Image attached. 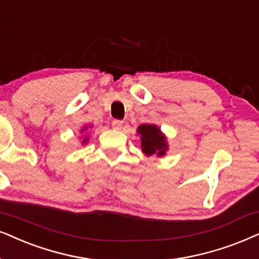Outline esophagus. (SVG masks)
Listing matches in <instances>:
<instances>
[{
  "mask_svg": "<svg viewBox=\"0 0 259 259\" xmlns=\"http://www.w3.org/2000/svg\"><path fill=\"white\" fill-rule=\"evenodd\" d=\"M112 127H113L114 130H122L123 122H122V120H113V122H112Z\"/></svg>",
  "mask_w": 259,
  "mask_h": 259,
  "instance_id": "1",
  "label": "esophagus"
}]
</instances>
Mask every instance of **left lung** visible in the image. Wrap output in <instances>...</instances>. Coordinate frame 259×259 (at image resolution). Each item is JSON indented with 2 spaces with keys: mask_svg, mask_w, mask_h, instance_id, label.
Returning a JSON list of instances; mask_svg holds the SVG:
<instances>
[{
  "mask_svg": "<svg viewBox=\"0 0 259 259\" xmlns=\"http://www.w3.org/2000/svg\"><path fill=\"white\" fill-rule=\"evenodd\" d=\"M141 140V150L147 156L156 155L159 158L166 155L168 150L167 137L155 124H141L137 127Z\"/></svg>",
  "mask_w": 259,
  "mask_h": 259,
  "instance_id": "obj_1",
  "label": "left lung"
}]
</instances>
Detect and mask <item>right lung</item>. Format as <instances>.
Wrapping results in <instances>:
<instances>
[{"mask_svg":"<svg viewBox=\"0 0 259 259\" xmlns=\"http://www.w3.org/2000/svg\"><path fill=\"white\" fill-rule=\"evenodd\" d=\"M91 129H92V125H86L83 126L82 129L80 130L81 134H83V137H81V145L86 146L88 143V141H90V136H88V134L91 133Z\"/></svg>","mask_w":259,"mask_h":259,"instance_id":"right-lung-1","label":"right lung"}]
</instances>
